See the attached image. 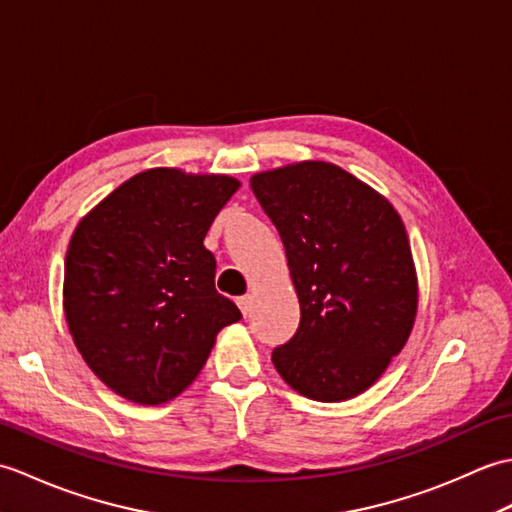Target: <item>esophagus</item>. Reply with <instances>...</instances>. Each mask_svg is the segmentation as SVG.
Wrapping results in <instances>:
<instances>
[{"instance_id":"34e87169","label":"esophagus","mask_w":512,"mask_h":512,"mask_svg":"<svg viewBox=\"0 0 512 512\" xmlns=\"http://www.w3.org/2000/svg\"><path fill=\"white\" fill-rule=\"evenodd\" d=\"M236 306L241 309V313L247 317L249 311H252V295H243V298L236 300Z\"/></svg>"}]
</instances>
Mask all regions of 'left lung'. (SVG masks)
<instances>
[{"instance_id": "obj_1", "label": "left lung", "mask_w": 512, "mask_h": 512, "mask_svg": "<svg viewBox=\"0 0 512 512\" xmlns=\"http://www.w3.org/2000/svg\"><path fill=\"white\" fill-rule=\"evenodd\" d=\"M249 184L285 245L300 302L298 331L271 352L278 374L322 403L366 392L407 344L418 311L399 212L328 162L263 170Z\"/></svg>"}]
</instances>
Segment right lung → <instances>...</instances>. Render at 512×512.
Returning a JSON list of instances; mask_svg holds the SVG:
<instances>
[{"label":"right lung","instance_id":"add662e5","mask_svg":"<svg viewBox=\"0 0 512 512\" xmlns=\"http://www.w3.org/2000/svg\"><path fill=\"white\" fill-rule=\"evenodd\" d=\"M241 181L149 168L78 221L65 256L63 311L96 377L140 405L197 379L223 326L241 320L214 289L203 245Z\"/></svg>","mask_w":512,"mask_h":512}]
</instances>
